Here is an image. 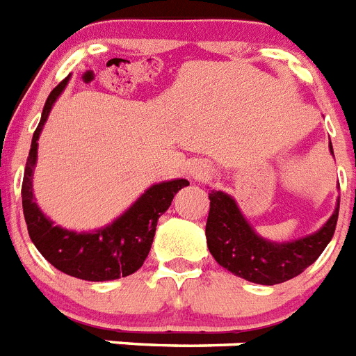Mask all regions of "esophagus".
I'll return each mask as SVG.
<instances>
[{
    "label": "esophagus",
    "mask_w": 356,
    "mask_h": 356,
    "mask_svg": "<svg viewBox=\"0 0 356 356\" xmlns=\"http://www.w3.org/2000/svg\"><path fill=\"white\" fill-rule=\"evenodd\" d=\"M209 167L203 165V163H193V165L189 167V175L191 178H194V180H205L209 176Z\"/></svg>",
    "instance_id": "esophagus-1"
}]
</instances>
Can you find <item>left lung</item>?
<instances>
[{
  "label": "left lung",
  "mask_w": 356,
  "mask_h": 356,
  "mask_svg": "<svg viewBox=\"0 0 356 356\" xmlns=\"http://www.w3.org/2000/svg\"><path fill=\"white\" fill-rule=\"evenodd\" d=\"M333 154V145L330 142ZM207 247L218 265L238 277L256 284H279L290 281L314 265L333 238L339 220L340 196L330 220L314 234L291 241H270L254 230L239 211L236 200L223 191H211Z\"/></svg>",
  "instance_id": "obj_1"
}]
</instances>
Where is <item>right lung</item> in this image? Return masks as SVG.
Masks as SVG:
<instances>
[{
	"instance_id": "obj_1",
	"label": "right lung",
	"mask_w": 356,
	"mask_h": 356,
	"mask_svg": "<svg viewBox=\"0 0 356 356\" xmlns=\"http://www.w3.org/2000/svg\"><path fill=\"white\" fill-rule=\"evenodd\" d=\"M68 81L70 75L51 90L42 108L41 122L32 136L21 187L23 214L30 239L50 265L83 281H113L131 275L144 265L153 245L158 218L171 207L175 194L189 181L176 178L151 185L117 220L91 232H77L54 223L35 203L32 180L38 163L39 135Z\"/></svg>"
}]
</instances>
